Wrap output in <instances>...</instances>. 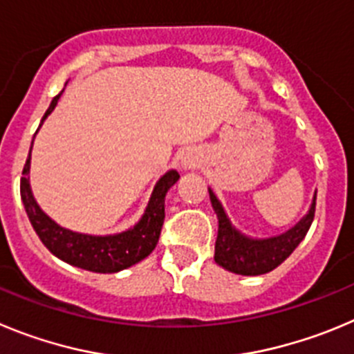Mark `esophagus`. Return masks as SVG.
<instances>
[{
    "label": "esophagus",
    "mask_w": 354,
    "mask_h": 354,
    "mask_svg": "<svg viewBox=\"0 0 354 354\" xmlns=\"http://www.w3.org/2000/svg\"><path fill=\"white\" fill-rule=\"evenodd\" d=\"M199 162H201L199 153H197L196 149H189V151H185V153L181 155V169L185 171L194 169V167H197Z\"/></svg>",
    "instance_id": "1"
}]
</instances>
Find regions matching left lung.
<instances>
[{
    "instance_id": "obj_1",
    "label": "left lung",
    "mask_w": 354,
    "mask_h": 354,
    "mask_svg": "<svg viewBox=\"0 0 354 354\" xmlns=\"http://www.w3.org/2000/svg\"><path fill=\"white\" fill-rule=\"evenodd\" d=\"M208 192L216 218H218L215 263L221 264L222 268H225L227 272L238 273V275H263V273L275 270L280 263H284L305 238L307 231L310 229L312 221H314V212H316L317 192H314L310 208L298 224L292 225L282 234H277V236L252 238L243 234L232 225L215 192L212 189H208Z\"/></svg>"
}]
</instances>
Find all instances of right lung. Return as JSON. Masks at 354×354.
Returning a JSON list of instances; mask_svg holds the SVG:
<instances>
[{"instance_id": "1", "label": "right lung", "mask_w": 354, "mask_h": 354, "mask_svg": "<svg viewBox=\"0 0 354 354\" xmlns=\"http://www.w3.org/2000/svg\"><path fill=\"white\" fill-rule=\"evenodd\" d=\"M62 93L53 98L49 109L44 114L42 123L54 111ZM42 123H40V127H42ZM31 146H33V142H31ZM30 165L31 148L21 178L22 205H24L28 218H30L38 238L58 259L65 261L72 266H77V268L88 270V272L116 273L130 268L132 264H138L139 261L153 252V248L158 243V236H160L162 224H164L165 194L180 180V174L176 169L167 171L157 181L148 201V206H146L138 224L127 229V231L116 232V234L97 236V234H82V232L62 227L38 206L30 187Z\"/></svg>"}]
</instances>
